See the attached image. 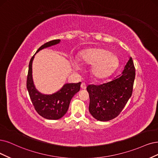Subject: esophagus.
<instances>
[{
  "instance_id": "esophagus-1",
  "label": "esophagus",
  "mask_w": 158,
  "mask_h": 158,
  "mask_svg": "<svg viewBox=\"0 0 158 158\" xmlns=\"http://www.w3.org/2000/svg\"><path fill=\"white\" fill-rule=\"evenodd\" d=\"M81 88L82 89H86V84H85V83H81Z\"/></svg>"
}]
</instances>
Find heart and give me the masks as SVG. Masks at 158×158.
Segmentation results:
<instances>
[{
	"label": "heart",
	"mask_w": 158,
	"mask_h": 158,
	"mask_svg": "<svg viewBox=\"0 0 158 158\" xmlns=\"http://www.w3.org/2000/svg\"><path fill=\"white\" fill-rule=\"evenodd\" d=\"M81 62L92 64L91 72L95 77L102 79L111 73L118 65V58L109 51L102 48H90L83 51L79 56ZM73 65L79 68L77 62Z\"/></svg>",
	"instance_id": "obj_1"
}]
</instances>
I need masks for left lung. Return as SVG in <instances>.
I'll use <instances>...</instances> for the list:
<instances>
[{"label": "left lung", "mask_w": 158, "mask_h": 158, "mask_svg": "<svg viewBox=\"0 0 158 158\" xmlns=\"http://www.w3.org/2000/svg\"><path fill=\"white\" fill-rule=\"evenodd\" d=\"M135 77V68L130 57L122 74L112 81L87 86L89 111L93 117L100 121H109L118 116L131 96Z\"/></svg>", "instance_id": "1"}]
</instances>
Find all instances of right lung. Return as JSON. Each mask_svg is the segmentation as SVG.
<instances>
[{
    "instance_id": "obj_1",
    "label": "right lung",
    "mask_w": 158,
    "mask_h": 158,
    "mask_svg": "<svg viewBox=\"0 0 158 158\" xmlns=\"http://www.w3.org/2000/svg\"><path fill=\"white\" fill-rule=\"evenodd\" d=\"M60 41V40H54L47 42L41 46L36 52L44 48L57 44ZM34 57V55L29 62L27 79V88L29 96L35 110L40 116L46 119L58 120L62 118L68 111L72 98L80 90L81 82L65 84L60 90L52 94H41L35 88L32 80V64Z\"/></svg>"
}]
</instances>
